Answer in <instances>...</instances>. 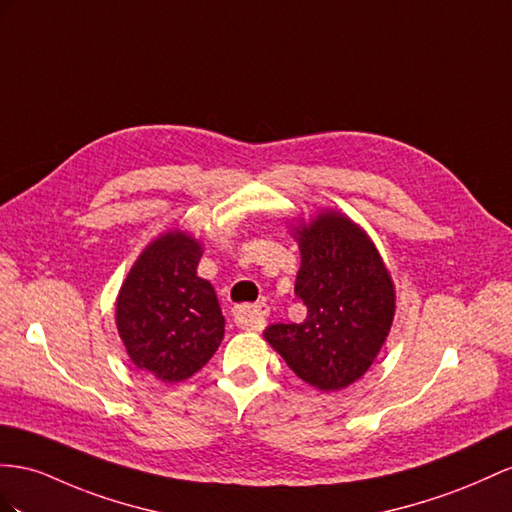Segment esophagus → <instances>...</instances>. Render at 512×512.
<instances>
[{
    "label": "esophagus",
    "instance_id": "esophagus-1",
    "mask_svg": "<svg viewBox=\"0 0 512 512\" xmlns=\"http://www.w3.org/2000/svg\"><path fill=\"white\" fill-rule=\"evenodd\" d=\"M268 318V307L264 303L259 305H238L233 309V320L240 329L246 331H261Z\"/></svg>",
    "mask_w": 512,
    "mask_h": 512
}]
</instances>
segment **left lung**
I'll return each mask as SVG.
<instances>
[{
    "label": "left lung",
    "instance_id": "8db88e82",
    "mask_svg": "<svg viewBox=\"0 0 512 512\" xmlns=\"http://www.w3.org/2000/svg\"><path fill=\"white\" fill-rule=\"evenodd\" d=\"M294 231L300 246L294 294L307 318L270 324L264 337L300 381L339 391L359 381L381 352L396 290L368 233L344 214L322 212Z\"/></svg>",
    "mask_w": 512,
    "mask_h": 512
}]
</instances>
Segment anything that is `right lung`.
Masks as SVG:
<instances>
[{"label":"right lung","mask_w":512,"mask_h":512,"mask_svg":"<svg viewBox=\"0 0 512 512\" xmlns=\"http://www.w3.org/2000/svg\"><path fill=\"white\" fill-rule=\"evenodd\" d=\"M201 255L188 233L160 235L131 266L116 298V329L131 363L162 383L199 372L225 337L214 287L196 277Z\"/></svg>","instance_id":"right-lung-1"}]
</instances>
